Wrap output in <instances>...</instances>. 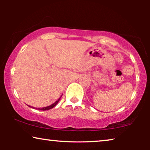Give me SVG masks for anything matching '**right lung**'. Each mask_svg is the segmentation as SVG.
I'll return each instance as SVG.
<instances>
[{"mask_svg":"<svg viewBox=\"0 0 150 150\" xmlns=\"http://www.w3.org/2000/svg\"><path fill=\"white\" fill-rule=\"evenodd\" d=\"M61 98V96L60 98H59L58 99V100H57L56 102H54V103H53L52 104H51V105H50V106H46V107H43V108H35L36 109H38V110H49V109H51V108H52L53 107H54L55 106L57 105V104H58V102H59V100H60V98ZM32 107V106H31ZM33 108V107H32ZM34 108V107H33Z\"/></svg>","mask_w":150,"mask_h":150,"instance_id":"add662e5","label":"right lung"}]
</instances>
